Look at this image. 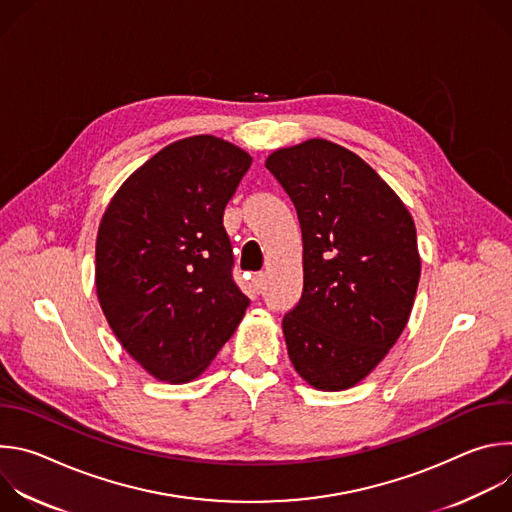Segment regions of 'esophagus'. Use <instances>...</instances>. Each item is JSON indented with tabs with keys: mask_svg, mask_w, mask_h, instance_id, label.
I'll return each instance as SVG.
<instances>
[{
	"mask_svg": "<svg viewBox=\"0 0 512 512\" xmlns=\"http://www.w3.org/2000/svg\"><path fill=\"white\" fill-rule=\"evenodd\" d=\"M253 285H255V289H257V291H261V289H263V285H265V273H255V277H253Z\"/></svg>",
	"mask_w": 512,
	"mask_h": 512,
	"instance_id": "obj_1",
	"label": "esophagus"
}]
</instances>
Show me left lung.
I'll return each instance as SVG.
<instances>
[{"mask_svg":"<svg viewBox=\"0 0 512 512\" xmlns=\"http://www.w3.org/2000/svg\"><path fill=\"white\" fill-rule=\"evenodd\" d=\"M265 168L302 227L304 291L283 318L289 360L318 391L350 389L411 316L421 275L413 216L367 162L322 137L275 150Z\"/></svg>","mask_w":512,"mask_h":512,"instance_id":"left-lung-1","label":"left lung"}]
</instances>
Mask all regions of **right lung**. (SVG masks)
<instances>
[{"label":"right lung","instance_id":"1","mask_svg":"<svg viewBox=\"0 0 512 512\" xmlns=\"http://www.w3.org/2000/svg\"><path fill=\"white\" fill-rule=\"evenodd\" d=\"M251 162L227 139L184 137L139 166L105 208L97 298L119 344L158 381L200 377L245 316L223 214Z\"/></svg>","mask_w":512,"mask_h":512}]
</instances>
